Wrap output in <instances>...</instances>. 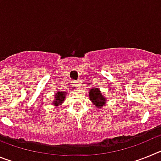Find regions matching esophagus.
<instances>
[{
  "mask_svg": "<svg viewBox=\"0 0 161 161\" xmlns=\"http://www.w3.org/2000/svg\"><path fill=\"white\" fill-rule=\"evenodd\" d=\"M77 87H79V85H78L77 83L74 84V88H77Z\"/></svg>",
  "mask_w": 161,
  "mask_h": 161,
  "instance_id": "esophagus-1",
  "label": "esophagus"
}]
</instances>
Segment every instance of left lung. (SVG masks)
Returning <instances> with one entry per match:
<instances>
[{
    "mask_svg": "<svg viewBox=\"0 0 161 161\" xmlns=\"http://www.w3.org/2000/svg\"><path fill=\"white\" fill-rule=\"evenodd\" d=\"M89 96L91 102H93L94 106H97V107H102V106H104L106 104V97L102 94L99 89H93V88H92L89 90Z\"/></svg>",
    "mask_w": 161,
    "mask_h": 161,
    "instance_id": "8db88e82",
    "label": "left lung"
}]
</instances>
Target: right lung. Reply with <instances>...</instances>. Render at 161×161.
I'll return each mask as SVG.
<instances>
[{"label":"right lung","mask_w":161,"mask_h":161,"mask_svg":"<svg viewBox=\"0 0 161 161\" xmlns=\"http://www.w3.org/2000/svg\"><path fill=\"white\" fill-rule=\"evenodd\" d=\"M66 93L62 92V91H58L55 95V101L53 102V105L55 106H60L61 104L64 102Z\"/></svg>","instance_id":"1"}]
</instances>
